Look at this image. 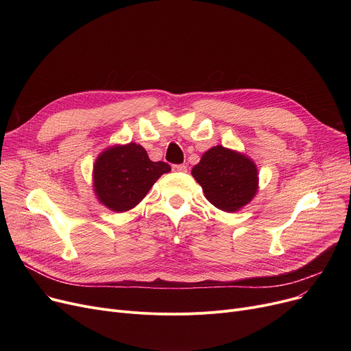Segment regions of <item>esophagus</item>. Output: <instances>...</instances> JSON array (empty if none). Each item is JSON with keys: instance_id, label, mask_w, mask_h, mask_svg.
Wrapping results in <instances>:
<instances>
[{"instance_id": "1", "label": "esophagus", "mask_w": 351, "mask_h": 351, "mask_svg": "<svg viewBox=\"0 0 351 351\" xmlns=\"http://www.w3.org/2000/svg\"><path fill=\"white\" fill-rule=\"evenodd\" d=\"M173 171L175 172H186L188 168H186V165H173Z\"/></svg>"}]
</instances>
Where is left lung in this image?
Segmentation results:
<instances>
[{"label":"left lung","instance_id":"obj_1","mask_svg":"<svg viewBox=\"0 0 351 351\" xmlns=\"http://www.w3.org/2000/svg\"><path fill=\"white\" fill-rule=\"evenodd\" d=\"M192 175L210 204L225 212H236L246 206L259 188L254 162L220 145L202 155Z\"/></svg>","mask_w":351,"mask_h":351}]
</instances>
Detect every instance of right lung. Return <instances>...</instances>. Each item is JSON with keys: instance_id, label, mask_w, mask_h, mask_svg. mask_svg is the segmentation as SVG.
Instances as JSON below:
<instances>
[{"instance_id": "obj_1", "label": "right lung", "mask_w": 351, "mask_h": 351, "mask_svg": "<svg viewBox=\"0 0 351 351\" xmlns=\"http://www.w3.org/2000/svg\"><path fill=\"white\" fill-rule=\"evenodd\" d=\"M171 171L165 162H152L138 143L115 145L99 154L94 165V191L104 206L114 212L135 208L154 183Z\"/></svg>"}]
</instances>
